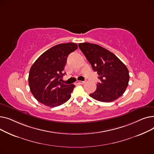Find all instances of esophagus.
Listing matches in <instances>:
<instances>
[{"label":"esophagus","mask_w":154,"mask_h":154,"mask_svg":"<svg viewBox=\"0 0 154 154\" xmlns=\"http://www.w3.org/2000/svg\"><path fill=\"white\" fill-rule=\"evenodd\" d=\"M85 83V81H77V84H83Z\"/></svg>","instance_id":"34e87169"}]
</instances>
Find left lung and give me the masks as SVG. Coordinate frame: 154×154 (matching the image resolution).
<instances>
[{
  "instance_id": "left-lung-1",
  "label": "left lung",
  "mask_w": 154,
  "mask_h": 154,
  "mask_svg": "<svg viewBox=\"0 0 154 154\" xmlns=\"http://www.w3.org/2000/svg\"><path fill=\"white\" fill-rule=\"evenodd\" d=\"M79 47L99 75L100 82L97 84L96 91L89 95L91 97L100 102H111L122 96L129 81L125 65L116 55L99 45L80 43Z\"/></svg>"
}]
</instances>
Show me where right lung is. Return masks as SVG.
<instances>
[{
	"instance_id": "obj_1",
	"label": "right lung",
	"mask_w": 154,
	"mask_h": 154,
	"mask_svg": "<svg viewBox=\"0 0 154 154\" xmlns=\"http://www.w3.org/2000/svg\"><path fill=\"white\" fill-rule=\"evenodd\" d=\"M74 43L60 44L44 52L32 65L29 75L30 92L36 100L54 107L66 102L75 85L60 82L68 55L77 48Z\"/></svg>"
}]
</instances>
